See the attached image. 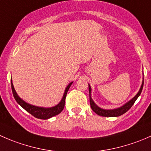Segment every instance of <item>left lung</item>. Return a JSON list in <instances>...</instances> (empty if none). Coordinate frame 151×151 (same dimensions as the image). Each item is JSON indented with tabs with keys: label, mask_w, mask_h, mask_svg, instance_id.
Returning a JSON list of instances; mask_svg holds the SVG:
<instances>
[{
	"label": "left lung",
	"mask_w": 151,
	"mask_h": 151,
	"mask_svg": "<svg viewBox=\"0 0 151 151\" xmlns=\"http://www.w3.org/2000/svg\"><path fill=\"white\" fill-rule=\"evenodd\" d=\"M143 84H144V78H142V82L140 88H139L137 93L135 95V96H134L132 99L129 100L128 102H126V104L122 105V106H120V107L115 108V109H103V108L99 107L98 105L96 104V103L94 102L92 97H91V85L88 84V89H89V96H90V104H91V109H93V111L95 113H96L97 115H100V116H103V117L120 116V115H123V114H124L125 112H127V111L129 110L132 106H133V104H134V102L136 101V100L137 99L138 97L140 96L142 91Z\"/></svg>",
	"instance_id": "1"
}]
</instances>
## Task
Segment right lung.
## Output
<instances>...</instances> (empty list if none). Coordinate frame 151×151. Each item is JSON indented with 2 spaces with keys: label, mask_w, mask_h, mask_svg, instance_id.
Instances as JSON below:
<instances>
[{
  "label": "right lung",
  "mask_w": 151,
  "mask_h": 151,
  "mask_svg": "<svg viewBox=\"0 0 151 151\" xmlns=\"http://www.w3.org/2000/svg\"><path fill=\"white\" fill-rule=\"evenodd\" d=\"M11 83H12V93H13V96L17 102L24 109H25L27 112L31 114L33 116H34L35 118H39V119L47 120L52 118V117L58 115V114H60L62 112V110H63L65 106V101H66L67 92H68V89L71 87L73 82H71V83H70L69 84L67 85L66 89H65L64 93H63V97H62L60 102L58 104H56L55 106H51V107H43V106H34V105H32L27 103L26 101L22 99L18 96V94L17 93L16 91L14 89V87L13 85V83H12V80H11Z\"/></svg>",
  "instance_id": "add662e5"
}]
</instances>
